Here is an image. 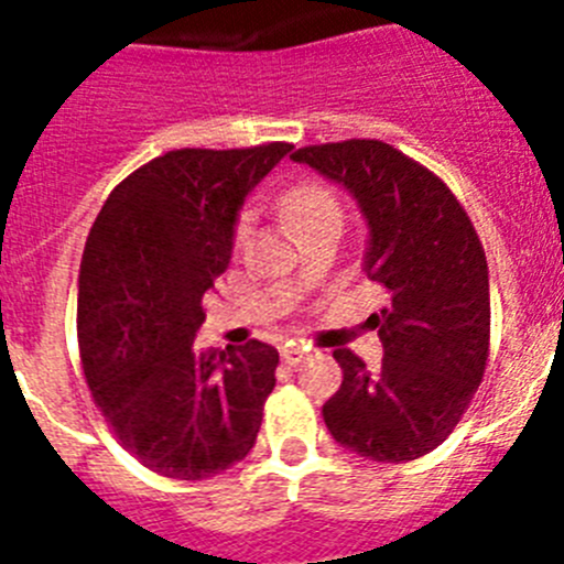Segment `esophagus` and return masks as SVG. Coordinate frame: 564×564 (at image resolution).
<instances>
[{
    "mask_svg": "<svg viewBox=\"0 0 564 564\" xmlns=\"http://www.w3.org/2000/svg\"><path fill=\"white\" fill-rule=\"evenodd\" d=\"M305 356H307V350L302 347V344H288V347H282V361L291 364V367H296V364L302 361Z\"/></svg>",
    "mask_w": 564,
    "mask_h": 564,
    "instance_id": "1",
    "label": "esophagus"
}]
</instances>
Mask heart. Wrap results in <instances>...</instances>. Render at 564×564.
<instances>
[{
  "label": "heart",
  "mask_w": 564,
  "mask_h": 564,
  "mask_svg": "<svg viewBox=\"0 0 564 564\" xmlns=\"http://www.w3.org/2000/svg\"><path fill=\"white\" fill-rule=\"evenodd\" d=\"M282 212L291 220V226L305 228L313 223L325 220H338L341 223V208H338L336 197H333L327 188L313 186V183H302V186H293L282 194ZM248 234V217H242L237 226V239H242Z\"/></svg>",
  "instance_id": "obj_1"
}]
</instances>
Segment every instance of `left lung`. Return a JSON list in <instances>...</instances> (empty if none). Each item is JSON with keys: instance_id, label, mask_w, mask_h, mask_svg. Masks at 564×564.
<instances>
[{"instance_id": "obj_1", "label": "left lung", "mask_w": 564, "mask_h": 564, "mask_svg": "<svg viewBox=\"0 0 564 564\" xmlns=\"http://www.w3.org/2000/svg\"><path fill=\"white\" fill-rule=\"evenodd\" d=\"M291 161L356 200L367 226L361 271L390 293L370 318L381 367L333 350L344 381L322 406L327 432L367 460L423 457L455 430L486 370L491 305L475 226L446 183L390 143H322Z\"/></svg>"}]
</instances>
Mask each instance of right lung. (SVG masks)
<instances>
[{
	"label": "right lung",
	"instance_id": "obj_1",
	"mask_svg": "<svg viewBox=\"0 0 564 564\" xmlns=\"http://www.w3.org/2000/svg\"><path fill=\"white\" fill-rule=\"evenodd\" d=\"M291 143L177 149L115 188L78 273V347L98 410L147 468L206 480L257 443L276 387L265 341L194 350L203 293L226 273L239 212Z\"/></svg>",
	"mask_w": 564,
	"mask_h": 564
}]
</instances>
